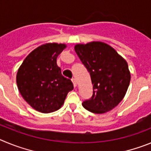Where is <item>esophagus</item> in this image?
<instances>
[{"label":"esophagus","mask_w":151,"mask_h":151,"mask_svg":"<svg viewBox=\"0 0 151 151\" xmlns=\"http://www.w3.org/2000/svg\"><path fill=\"white\" fill-rule=\"evenodd\" d=\"M72 83L74 87H76V86H77V81H76V80L74 78L72 79Z\"/></svg>","instance_id":"34e87169"}]
</instances>
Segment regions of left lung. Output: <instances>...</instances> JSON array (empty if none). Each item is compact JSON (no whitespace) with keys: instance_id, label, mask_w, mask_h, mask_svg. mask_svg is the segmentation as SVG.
Returning <instances> with one entry per match:
<instances>
[{"instance_id":"left-lung-1","label":"left lung","mask_w":151,"mask_h":151,"mask_svg":"<svg viewBox=\"0 0 151 151\" xmlns=\"http://www.w3.org/2000/svg\"><path fill=\"white\" fill-rule=\"evenodd\" d=\"M74 50L93 84V94L83 102V108L95 114L111 111L123 100L129 85L131 75L126 61L103 42L77 44Z\"/></svg>"}]
</instances>
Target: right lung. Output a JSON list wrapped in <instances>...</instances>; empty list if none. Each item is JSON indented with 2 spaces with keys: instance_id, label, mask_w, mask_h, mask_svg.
I'll return each instance as SVG.
<instances>
[{
  "instance_id": "1",
  "label": "right lung",
  "mask_w": 151,
  "mask_h": 151,
  "mask_svg": "<svg viewBox=\"0 0 151 151\" xmlns=\"http://www.w3.org/2000/svg\"><path fill=\"white\" fill-rule=\"evenodd\" d=\"M65 44L49 43L40 46L23 61L16 74L20 94L28 104L39 112L51 113L64 104L72 82L62 76L57 57Z\"/></svg>"
}]
</instances>
